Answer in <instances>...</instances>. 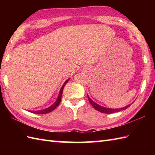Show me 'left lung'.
Returning a JSON list of instances; mask_svg holds the SVG:
<instances>
[{"label": "left lung", "mask_w": 155, "mask_h": 155, "mask_svg": "<svg viewBox=\"0 0 155 155\" xmlns=\"http://www.w3.org/2000/svg\"><path fill=\"white\" fill-rule=\"evenodd\" d=\"M87 97L88 98V101H89L90 103L91 104L92 106L94 107V108H95L97 110L101 112V113H105V114H111V113H117V112H119L121 110H123L127 109L128 107H129L130 106V104H128L127 105L126 107H122L120 108H107V107H102L101 105L98 104L97 103H95L93 100L91 99V98L89 97V96L87 94Z\"/></svg>", "instance_id": "left-lung-1"}]
</instances>
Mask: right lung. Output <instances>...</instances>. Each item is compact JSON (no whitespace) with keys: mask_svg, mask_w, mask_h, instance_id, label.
Instances as JSON below:
<instances>
[{"mask_svg":"<svg viewBox=\"0 0 155 155\" xmlns=\"http://www.w3.org/2000/svg\"><path fill=\"white\" fill-rule=\"evenodd\" d=\"M69 79H70V78H68V79H67V81L64 82V83L63 84V85H62V87H61V89L60 92H59L58 96V97L57 98V100H56V101L54 102L53 104L51 105V106H50V107L47 108H45V109H43V110H28V111L31 112V113H32L41 114H47V113H51V111H52L54 109H55V108L58 106L59 103H61V97H62V92H63L64 87V86L66 85V84L67 83V82L69 81Z\"/></svg>","mask_w":155,"mask_h":155,"instance_id":"obj_1","label":"right lung"}]
</instances>
